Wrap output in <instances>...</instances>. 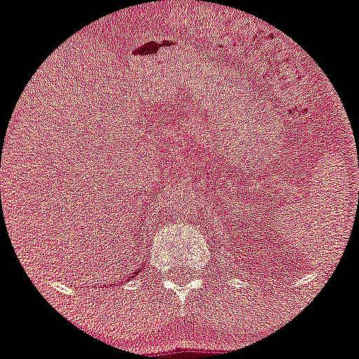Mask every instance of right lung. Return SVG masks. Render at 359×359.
Listing matches in <instances>:
<instances>
[{"mask_svg": "<svg viewBox=\"0 0 359 359\" xmlns=\"http://www.w3.org/2000/svg\"><path fill=\"white\" fill-rule=\"evenodd\" d=\"M138 271H140V269H138Z\"/></svg>", "mask_w": 359, "mask_h": 359, "instance_id": "add662e5", "label": "right lung"}]
</instances>
